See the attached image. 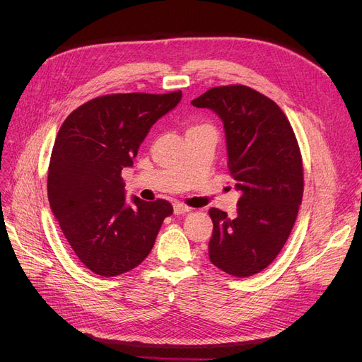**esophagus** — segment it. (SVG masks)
I'll use <instances>...</instances> for the list:
<instances>
[{
    "instance_id": "esophagus-1",
    "label": "esophagus",
    "mask_w": 362,
    "mask_h": 362,
    "mask_svg": "<svg viewBox=\"0 0 362 362\" xmlns=\"http://www.w3.org/2000/svg\"><path fill=\"white\" fill-rule=\"evenodd\" d=\"M173 208H175V214H177V216L186 214V213H189V211L192 210L191 206H187V205H185V204H182V202H175Z\"/></svg>"
}]
</instances>
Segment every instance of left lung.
Listing matches in <instances>:
<instances>
[{
  "mask_svg": "<svg viewBox=\"0 0 362 362\" xmlns=\"http://www.w3.org/2000/svg\"><path fill=\"white\" fill-rule=\"evenodd\" d=\"M192 105L223 120L227 167L240 191L236 217L210 208L211 262L248 277L274 261L295 224L303 194V167L295 132L280 107L245 85L208 89Z\"/></svg>",
  "mask_w": 362,
  "mask_h": 362,
  "instance_id": "left-lung-1",
  "label": "left lung"
}]
</instances>
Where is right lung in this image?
I'll use <instances>...</instances> for the list:
<instances>
[{
  "instance_id": "obj_1",
  "label": "right lung",
  "mask_w": 362,
  "mask_h": 362,
  "mask_svg": "<svg viewBox=\"0 0 362 362\" xmlns=\"http://www.w3.org/2000/svg\"><path fill=\"white\" fill-rule=\"evenodd\" d=\"M182 92L111 93L71 111L48 167V201L73 252L92 273L130 272L151 252L173 206L165 199L124 198L122 170L133 165L151 126Z\"/></svg>"
}]
</instances>
